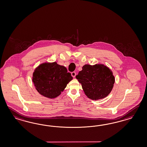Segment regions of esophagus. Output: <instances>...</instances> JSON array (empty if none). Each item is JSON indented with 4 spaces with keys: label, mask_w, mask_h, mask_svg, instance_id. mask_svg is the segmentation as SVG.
<instances>
[{
    "label": "esophagus",
    "mask_w": 147,
    "mask_h": 147,
    "mask_svg": "<svg viewBox=\"0 0 147 147\" xmlns=\"http://www.w3.org/2000/svg\"><path fill=\"white\" fill-rule=\"evenodd\" d=\"M76 72H73L71 73V75H72V76L73 77V78H75V76H76Z\"/></svg>",
    "instance_id": "obj_1"
}]
</instances>
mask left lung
Wrapping results in <instances>:
<instances>
[{"label":"left lung","mask_w":147,"mask_h":147,"mask_svg":"<svg viewBox=\"0 0 147 147\" xmlns=\"http://www.w3.org/2000/svg\"><path fill=\"white\" fill-rule=\"evenodd\" d=\"M110 69L104 65H85L76 78L86 96L97 100L107 97L114 86L115 78Z\"/></svg>","instance_id":"obj_1"}]
</instances>
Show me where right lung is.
I'll return each instance as SVG.
<instances>
[{"mask_svg": "<svg viewBox=\"0 0 147 147\" xmlns=\"http://www.w3.org/2000/svg\"><path fill=\"white\" fill-rule=\"evenodd\" d=\"M72 79L65 67L54 62L39 65L33 73L32 81L41 95L55 98L61 94Z\"/></svg>", "mask_w": 147, "mask_h": 147, "instance_id": "1", "label": "right lung"}]
</instances>
